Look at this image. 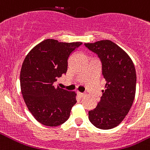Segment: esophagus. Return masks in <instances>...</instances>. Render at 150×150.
<instances>
[{"label": "esophagus", "instance_id": "obj_1", "mask_svg": "<svg viewBox=\"0 0 150 150\" xmlns=\"http://www.w3.org/2000/svg\"><path fill=\"white\" fill-rule=\"evenodd\" d=\"M78 96H79L80 97H83L84 96L86 95V94H83V93L79 92V91H78Z\"/></svg>", "mask_w": 150, "mask_h": 150}]
</instances>
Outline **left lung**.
Masks as SVG:
<instances>
[{
    "instance_id": "1",
    "label": "left lung",
    "mask_w": 150,
    "mask_h": 150,
    "mask_svg": "<svg viewBox=\"0 0 150 150\" xmlns=\"http://www.w3.org/2000/svg\"><path fill=\"white\" fill-rule=\"evenodd\" d=\"M102 62L105 89L97 107L88 111V120L102 130L120 124L131 108L136 88V72L133 61L124 50L110 40L85 43Z\"/></svg>"
}]
</instances>
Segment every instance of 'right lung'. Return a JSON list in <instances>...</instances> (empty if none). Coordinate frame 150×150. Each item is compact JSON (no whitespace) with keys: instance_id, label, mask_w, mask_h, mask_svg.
Wrapping results in <instances>:
<instances>
[{"instance_id":"obj_1","label":"right lung","mask_w":150,"mask_h":150,"mask_svg":"<svg viewBox=\"0 0 150 150\" xmlns=\"http://www.w3.org/2000/svg\"><path fill=\"white\" fill-rule=\"evenodd\" d=\"M82 42H60L47 39L33 47L23 61L20 88L23 100L35 120L56 127L69 119L76 103L75 91L53 85L67 70L68 59Z\"/></svg>"}]
</instances>
